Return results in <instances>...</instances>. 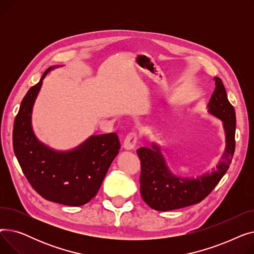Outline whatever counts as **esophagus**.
Instances as JSON below:
<instances>
[{
	"label": "esophagus",
	"instance_id": "obj_1",
	"mask_svg": "<svg viewBox=\"0 0 254 254\" xmlns=\"http://www.w3.org/2000/svg\"><path fill=\"white\" fill-rule=\"evenodd\" d=\"M138 132L137 131H130L127 135L125 142H124V147L127 150H131L135 148V146L138 142Z\"/></svg>",
	"mask_w": 254,
	"mask_h": 254
}]
</instances>
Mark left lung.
<instances>
[{
    "mask_svg": "<svg viewBox=\"0 0 254 254\" xmlns=\"http://www.w3.org/2000/svg\"><path fill=\"white\" fill-rule=\"evenodd\" d=\"M215 89L208 104L210 114L223 123L225 150L216 169L194 178H180L173 175L157 145L141 147L137 154L141 161L140 192L144 202L157 211H170L202 202L218 184L230 168L235 152L236 113L229 102L224 85L215 77Z\"/></svg>",
    "mask_w": 254,
    "mask_h": 254,
    "instance_id": "1",
    "label": "left lung"
}]
</instances>
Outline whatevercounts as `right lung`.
<instances>
[{
	"instance_id": "add662e5",
	"label": "right lung",
	"mask_w": 254,
	"mask_h": 254,
	"mask_svg": "<svg viewBox=\"0 0 254 254\" xmlns=\"http://www.w3.org/2000/svg\"><path fill=\"white\" fill-rule=\"evenodd\" d=\"M23 98L13 127V149L25 178L47 201L82 206L96 196L120 143L115 132L89 137L70 151H56L40 142L32 128V110L42 81Z\"/></svg>"
}]
</instances>
